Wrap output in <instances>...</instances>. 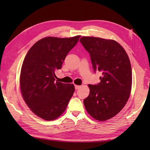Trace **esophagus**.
I'll return each mask as SVG.
<instances>
[{
	"mask_svg": "<svg viewBox=\"0 0 150 150\" xmlns=\"http://www.w3.org/2000/svg\"><path fill=\"white\" fill-rule=\"evenodd\" d=\"M74 86H75V89H79V88H81V86H78V85H75Z\"/></svg>",
	"mask_w": 150,
	"mask_h": 150,
	"instance_id": "34e87169",
	"label": "esophagus"
}]
</instances>
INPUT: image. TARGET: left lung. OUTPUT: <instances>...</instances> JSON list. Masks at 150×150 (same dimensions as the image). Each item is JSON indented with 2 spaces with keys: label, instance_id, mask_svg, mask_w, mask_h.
<instances>
[{
  "label": "left lung",
  "instance_id": "8db88e82",
  "mask_svg": "<svg viewBox=\"0 0 150 150\" xmlns=\"http://www.w3.org/2000/svg\"><path fill=\"white\" fill-rule=\"evenodd\" d=\"M80 42L91 57L94 72H102L101 81L89 84L84 99L86 111L93 118L106 121L118 113L128 101L132 84V71L125 50L115 40L82 37Z\"/></svg>",
  "mask_w": 150,
  "mask_h": 150
}]
</instances>
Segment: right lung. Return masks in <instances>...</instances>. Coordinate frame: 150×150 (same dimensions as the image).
<instances>
[{"label": "right lung", "instance_id": "1", "mask_svg": "<svg viewBox=\"0 0 150 150\" xmlns=\"http://www.w3.org/2000/svg\"><path fill=\"white\" fill-rule=\"evenodd\" d=\"M80 35L70 38L47 37L35 42L24 58L20 85L22 97L35 115L51 121L61 116L74 92L72 84L55 81L67 54Z\"/></svg>", "mask_w": 150, "mask_h": 150}]
</instances>
